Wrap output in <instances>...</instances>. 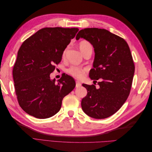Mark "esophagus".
<instances>
[{
	"instance_id": "esophagus-1",
	"label": "esophagus",
	"mask_w": 152,
	"mask_h": 152,
	"mask_svg": "<svg viewBox=\"0 0 152 152\" xmlns=\"http://www.w3.org/2000/svg\"><path fill=\"white\" fill-rule=\"evenodd\" d=\"M81 85H82V84L79 81H78V80L76 81V87H79L81 86Z\"/></svg>"
}]
</instances>
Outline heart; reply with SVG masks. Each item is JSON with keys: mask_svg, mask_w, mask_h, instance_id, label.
I'll return each instance as SVG.
<instances>
[{"mask_svg": "<svg viewBox=\"0 0 152 152\" xmlns=\"http://www.w3.org/2000/svg\"><path fill=\"white\" fill-rule=\"evenodd\" d=\"M89 48H92L91 44L88 42V41L83 40L80 42L79 44V49L80 51L84 54L86 50ZM65 50H64L63 53V56H65ZM87 71V69L86 68L78 66H71L70 68L67 69V73L68 74L73 76V77L77 78V79H82L84 77L86 72Z\"/></svg>", "mask_w": 152, "mask_h": 152, "instance_id": "1", "label": "heart"}]
</instances>
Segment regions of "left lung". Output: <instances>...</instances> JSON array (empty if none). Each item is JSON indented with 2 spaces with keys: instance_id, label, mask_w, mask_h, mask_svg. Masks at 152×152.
<instances>
[{
  "instance_id": "1",
  "label": "left lung",
  "mask_w": 152,
  "mask_h": 152,
  "mask_svg": "<svg viewBox=\"0 0 152 152\" xmlns=\"http://www.w3.org/2000/svg\"><path fill=\"white\" fill-rule=\"evenodd\" d=\"M80 38L89 41L94 50L89 77L102 79L99 89L82 84L87 94L82 99V108L94 118L109 117L122 107L130 93L135 66L129 47L124 39L105 29L84 28L76 36V40Z\"/></svg>"
}]
</instances>
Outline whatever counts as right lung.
I'll return each mask as SVG.
<instances>
[{
	"label": "right lung",
	"instance_id": "add662e5",
	"mask_svg": "<svg viewBox=\"0 0 152 152\" xmlns=\"http://www.w3.org/2000/svg\"><path fill=\"white\" fill-rule=\"evenodd\" d=\"M79 28H44L25 40L18 52L12 76L21 108L30 115L48 118L56 114L62 100L75 88L73 78L63 74L50 79L54 65L61 61L63 51Z\"/></svg>",
	"mask_w": 152,
	"mask_h": 152
}]
</instances>
